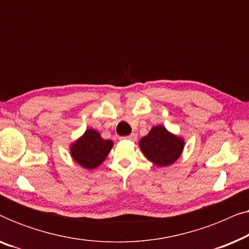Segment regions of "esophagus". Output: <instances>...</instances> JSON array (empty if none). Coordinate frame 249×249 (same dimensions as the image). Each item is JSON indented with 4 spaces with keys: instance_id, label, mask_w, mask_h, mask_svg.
I'll return each instance as SVG.
<instances>
[{
    "instance_id": "esophagus-1",
    "label": "esophagus",
    "mask_w": 249,
    "mask_h": 249,
    "mask_svg": "<svg viewBox=\"0 0 249 249\" xmlns=\"http://www.w3.org/2000/svg\"><path fill=\"white\" fill-rule=\"evenodd\" d=\"M120 139H121V141H131V142H134V141H136V139H137V135L131 134V135L127 136V137H121Z\"/></svg>"
}]
</instances>
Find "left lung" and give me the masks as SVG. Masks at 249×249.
I'll return each mask as SVG.
<instances>
[{
  "instance_id": "obj_1",
  "label": "left lung",
  "mask_w": 249,
  "mask_h": 249,
  "mask_svg": "<svg viewBox=\"0 0 249 249\" xmlns=\"http://www.w3.org/2000/svg\"><path fill=\"white\" fill-rule=\"evenodd\" d=\"M139 148L145 158L160 168L171 165L182 154L185 139L172 134L164 125H154L139 141Z\"/></svg>"
}]
</instances>
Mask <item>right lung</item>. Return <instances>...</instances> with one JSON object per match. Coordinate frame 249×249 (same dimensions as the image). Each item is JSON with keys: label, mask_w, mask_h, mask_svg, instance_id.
<instances>
[{"label": "right lung", "mask_w": 249, "mask_h": 249, "mask_svg": "<svg viewBox=\"0 0 249 249\" xmlns=\"http://www.w3.org/2000/svg\"><path fill=\"white\" fill-rule=\"evenodd\" d=\"M114 142L103 139L95 129L88 128L79 138L69 146L71 158L77 164L86 170H94L107 158Z\"/></svg>", "instance_id": "right-lung-1"}]
</instances>
